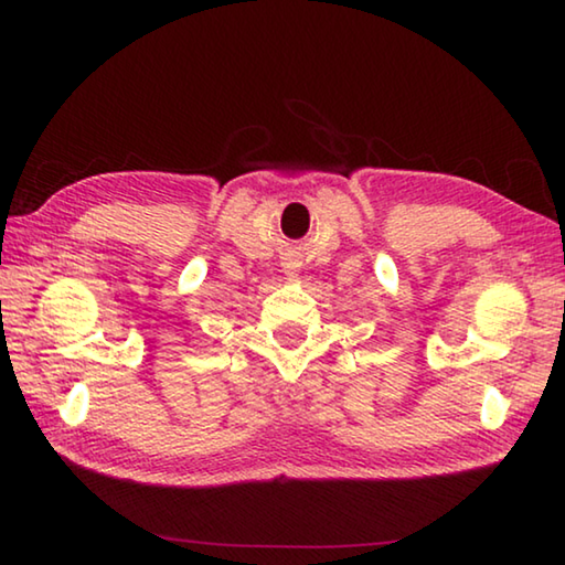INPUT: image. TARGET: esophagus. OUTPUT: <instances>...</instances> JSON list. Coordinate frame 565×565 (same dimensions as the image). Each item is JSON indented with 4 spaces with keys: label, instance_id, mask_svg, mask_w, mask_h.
I'll return each mask as SVG.
<instances>
[{
    "label": "esophagus",
    "instance_id": "1",
    "mask_svg": "<svg viewBox=\"0 0 565 565\" xmlns=\"http://www.w3.org/2000/svg\"><path fill=\"white\" fill-rule=\"evenodd\" d=\"M284 274H286V276H296V274H299V262L286 259V262H284Z\"/></svg>",
    "mask_w": 565,
    "mask_h": 565
}]
</instances>
